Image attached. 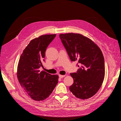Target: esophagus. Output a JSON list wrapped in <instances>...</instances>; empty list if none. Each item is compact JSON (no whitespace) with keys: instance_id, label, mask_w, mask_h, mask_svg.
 I'll list each match as a JSON object with an SVG mask.
<instances>
[{"instance_id":"esophagus-1","label":"esophagus","mask_w":121,"mask_h":121,"mask_svg":"<svg viewBox=\"0 0 121 121\" xmlns=\"http://www.w3.org/2000/svg\"><path fill=\"white\" fill-rule=\"evenodd\" d=\"M65 77V75H59V77L60 78H64Z\"/></svg>"}]
</instances>
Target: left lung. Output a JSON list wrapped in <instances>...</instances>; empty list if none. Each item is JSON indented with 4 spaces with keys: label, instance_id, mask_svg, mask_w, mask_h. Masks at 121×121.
<instances>
[{
    "label": "left lung",
    "instance_id": "1",
    "mask_svg": "<svg viewBox=\"0 0 121 121\" xmlns=\"http://www.w3.org/2000/svg\"><path fill=\"white\" fill-rule=\"evenodd\" d=\"M59 37L71 60L78 61L81 65L77 73H70L73 83L69 90L78 99H89L97 93L104 80L103 53L96 43L81 34H61Z\"/></svg>",
    "mask_w": 121,
    "mask_h": 121
}]
</instances>
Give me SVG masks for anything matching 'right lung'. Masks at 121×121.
Listing matches in <instances>:
<instances>
[{"label":"right lung","instance_id":"add662e5","mask_svg":"<svg viewBox=\"0 0 121 121\" xmlns=\"http://www.w3.org/2000/svg\"><path fill=\"white\" fill-rule=\"evenodd\" d=\"M56 34L44 35L31 40L19 60L17 77L24 92L32 99L42 101L52 93L58 82V75L40 71L47 47Z\"/></svg>","mask_w":121,"mask_h":121}]
</instances>
